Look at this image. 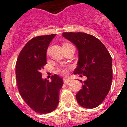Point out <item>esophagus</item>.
<instances>
[{
  "label": "esophagus",
  "mask_w": 127,
  "mask_h": 127,
  "mask_svg": "<svg viewBox=\"0 0 127 127\" xmlns=\"http://www.w3.org/2000/svg\"><path fill=\"white\" fill-rule=\"evenodd\" d=\"M63 81L65 84H67L69 83L71 81V79H69V78H64Z\"/></svg>",
  "instance_id": "esophagus-1"
}]
</instances>
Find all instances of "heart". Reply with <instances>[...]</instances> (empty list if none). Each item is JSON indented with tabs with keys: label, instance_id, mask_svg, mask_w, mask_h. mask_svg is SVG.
Returning a JSON list of instances; mask_svg holds the SVG:
<instances>
[{
	"label": "heart",
	"instance_id": "obj_1",
	"mask_svg": "<svg viewBox=\"0 0 127 127\" xmlns=\"http://www.w3.org/2000/svg\"><path fill=\"white\" fill-rule=\"evenodd\" d=\"M66 44L67 43H65L64 44ZM57 71H58V73H61V74L65 75V74H67V73H68V69H67L66 67H63V66H61V67H60L59 68H58Z\"/></svg>",
	"mask_w": 127,
	"mask_h": 127
}]
</instances>
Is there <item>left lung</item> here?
I'll return each mask as SVG.
<instances>
[{
    "label": "left lung",
    "instance_id": "obj_1",
    "mask_svg": "<svg viewBox=\"0 0 127 127\" xmlns=\"http://www.w3.org/2000/svg\"><path fill=\"white\" fill-rule=\"evenodd\" d=\"M63 36L78 50L79 60L74 74H82L87 80L76 98L80 106L94 108L107 96L112 85V59L105 45L95 37L83 32H64Z\"/></svg>",
    "mask_w": 127,
    "mask_h": 127
}]
</instances>
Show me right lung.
Listing matches in <instances>:
<instances>
[{
    "instance_id": "right-lung-1",
    "label": "right lung",
    "mask_w": 127,
    "mask_h": 127,
    "mask_svg": "<svg viewBox=\"0 0 127 127\" xmlns=\"http://www.w3.org/2000/svg\"><path fill=\"white\" fill-rule=\"evenodd\" d=\"M56 34L37 36L28 41L19 54L15 75L18 90L24 101L34 112L49 113L59 103L62 78L52 76L51 81L42 79L41 70L46 63V53Z\"/></svg>"
}]
</instances>
